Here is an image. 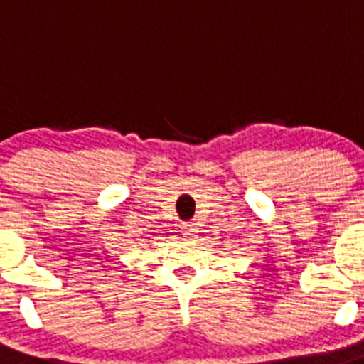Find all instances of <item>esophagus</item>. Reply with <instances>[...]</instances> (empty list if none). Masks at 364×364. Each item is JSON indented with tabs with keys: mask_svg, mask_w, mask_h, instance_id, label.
Here are the masks:
<instances>
[{
	"mask_svg": "<svg viewBox=\"0 0 364 364\" xmlns=\"http://www.w3.org/2000/svg\"><path fill=\"white\" fill-rule=\"evenodd\" d=\"M181 233L187 237V239H192L194 235H196V225L192 224V222H187V224L181 225Z\"/></svg>",
	"mask_w": 364,
	"mask_h": 364,
	"instance_id": "esophagus-1",
	"label": "esophagus"
}]
</instances>
